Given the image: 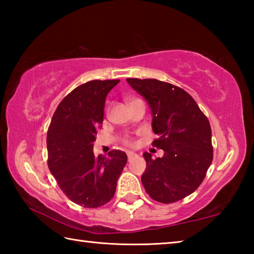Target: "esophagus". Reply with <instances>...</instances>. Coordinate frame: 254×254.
<instances>
[{"label": "esophagus", "instance_id": "34e87169", "mask_svg": "<svg viewBox=\"0 0 254 254\" xmlns=\"http://www.w3.org/2000/svg\"><path fill=\"white\" fill-rule=\"evenodd\" d=\"M134 158H136V154L135 153H133V152H128L127 153V160L128 161H131L132 159H134Z\"/></svg>", "mask_w": 254, "mask_h": 254}]
</instances>
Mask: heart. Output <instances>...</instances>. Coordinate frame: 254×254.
Instances as JSON below:
<instances>
[{
  "label": "heart",
  "instance_id": "obj_1",
  "mask_svg": "<svg viewBox=\"0 0 254 254\" xmlns=\"http://www.w3.org/2000/svg\"><path fill=\"white\" fill-rule=\"evenodd\" d=\"M131 101H133V100H131ZM130 101V102H131ZM122 142L126 144V145H128V147H131V145H134V141H133V139L131 136H128V135H126L122 139Z\"/></svg>",
  "mask_w": 254,
  "mask_h": 254
}]
</instances>
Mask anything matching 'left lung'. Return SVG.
<instances>
[{
    "mask_svg": "<svg viewBox=\"0 0 254 254\" xmlns=\"http://www.w3.org/2000/svg\"><path fill=\"white\" fill-rule=\"evenodd\" d=\"M152 112L153 147L162 158L143 153L147 169L141 177L152 199L171 204L194 192L213 161L212 128L194 98L178 86L158 79L127 78Z\"/></svg>",
    "mask_w": 254,
    "mask_h": 254,
    "instance_id": "8db88e82",
    "label": "left lung"
}]
</instances>
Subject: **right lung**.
I'll list each match as a JSON object with an SVG mask.
<instances>
[{
  "mask_svg": "<svg viewBox=\"0 0 254 254\" xmlns=\"http://www.w3.org/2000/svg\"><path fill=\"white\" fill-rule=\"evenodd\" d=\"M120 79L91 80L77 86L59 103L47 132L48 167L64 194L85 208L113 198L127 153L112 150L95 157L93 142L103 123L109 92Z\"/></svg>",
  "mask_w": 254,
  "mask_h": 254,
  "instance_id": "obj_1",
  "label": "right lung"
}]
</instances>
